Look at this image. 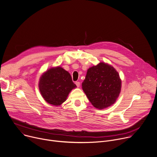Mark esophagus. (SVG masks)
<instances>
[{
    "mask_svg": "<svg viewBox=\"0 0 157 157\" xmlns=\"http://www.w3.org/2000/svg\"><path fill=\"white\" fill-rule=\"evenodd\" d=\"M75 84H76V85H77V87H79V86H80V82H75Z\"/></svg>",
    "mask_w": 157,
    "mask_h": 157,
    "instance_id": "esophagus-1",
    "label": "esophagus"
}]
</instances>
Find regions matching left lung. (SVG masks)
<instances>
[{
  "mask_svg": "<svg viewBox=\"0 0 157 157\" xmlns=\"http://www.w3.org/2000/svg\"><path fill=\"white\" fill-rule=\"evenodd\" d=\"M82 86L92 105L102 110L117 101L121 92V80L113 67L102 62L87 70Z\"/></svg>",
  "mask_w": 157,
  "mask_h": 157,
  "instance_id": "left-lung-1",
  "label": "left lung"
}]
</instances>
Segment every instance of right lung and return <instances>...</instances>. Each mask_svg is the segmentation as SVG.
I'll list each match as a JSON object with an SVG mask.
<instances>
[{
	"instance_id": "obj_1",
	"label": "right lung",
	"mask_w": 157,
	"mask_h": 157,
	"mask_svg": "<svg viewBox=\"0 0 157 157\" xmlns=\"http://www.w3.org/2000/svg\"><path fill=\"white\" fill-rule=\"evenodd\" d=\"M77 87L71 74L60 66L44 72L39 81V89L44 100L53 106H60L69 93Z\"/></svg>"
}]
</instances>
